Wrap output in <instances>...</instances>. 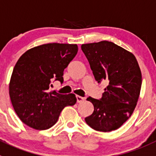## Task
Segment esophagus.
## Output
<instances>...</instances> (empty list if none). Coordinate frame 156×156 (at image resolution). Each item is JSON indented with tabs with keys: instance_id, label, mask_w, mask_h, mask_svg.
<instances>
[{
	"instance_id": "esophagus-1",
	"label": "esophagus",
	"mask_w": 156,
	"mask_h": 156,
	"mask_svg": "<svg viewBox=\"0 0 156 156\" xmlns=\"http://www.w3.org/2000/svg\"><path fill=\"white\" fill-rule=\"evenodd\" d=\"M76 99H77V102H78V103L83 102V101L85 100V98L81 97V96H80V95H76Z\"/></svg>"
}]
</instances>
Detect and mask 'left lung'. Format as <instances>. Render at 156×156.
Segmentation results:
<instances>
[{
	"label": "left lung",
	"mask_w": 156,
	"mask_h": 156,
	"mask_svg": "<svg viewBox=\"0 0 156 156\" xmlns=\"http://www.w3.org/2000/svg\"><path fill=\"white\" fill-rule=\"evenodd\" d=\"M81 47L95 79L108 83L100 99L87 98L94 111L85 122L98 131L116 130L130 118L139 98L142 78L138 63L134 54L112 42L86 43Z\"/></svg>",
	"instance_id": "left-lung-1"
}]
</instances>
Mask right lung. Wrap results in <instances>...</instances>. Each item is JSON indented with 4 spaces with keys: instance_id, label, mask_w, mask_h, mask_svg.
Masks as SVG:
<instances>
[{
    "instance_id": "add662e5",
    "label": "right lung",
    "mask_w": 156,
    "mask_h": 156,
    "mask_svg": "<svg viewBox=\"0 0 156 156\" xmlns=\"http://www.w3.org/2000/svg\"><path fill=\"white\" fill-rule=\"evenodd\" d=\"M78 53L76 44L47 43L24 53L17 61L9 83L15 113L29 127L47 130L57 123L62 109L77 102L75 95L49 92L53 81L63 83L64 70Z\"/></svg>"
}]
</instances>
